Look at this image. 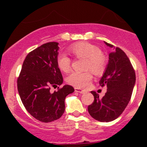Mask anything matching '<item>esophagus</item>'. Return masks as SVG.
<instances>
[{
	"label": "esophagus",
	"mask_w": 147,
	"mask_h": 147,
	"mask_svg": "<svg viewBox=\"0 0 147 147\" xmlns=\"http://www.w3.org/2000/svg\"><path fill=\"white\" fill-rule=\"evenodd\" d=\"M75 92H77L81 93V94H83V93L85 92V91H84V90H81V89L78 88V87H75Z\"/></svg>",
	"instance_id": "34e87169"
}]
</instances>
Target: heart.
<instances>
[{"mask_svg": "<svg viewBox=\"0 0 147 147\" xmlns=\"http://www.w3.org/2000/svg\"><path fill=\"white\" fill-rule=\"evenodd\" d=\"M69 51L76 57H85L86 69H90L95 73L103 70L106 64V57L97 45L87 42H81L69 47ZM57 66L60 71L67 72L70 69L71 60L64 54H60L56 60ZM92 75L90 71L72 72L67 78L69 84L80 88H85L90 84Z\"/></svg>", "mask_w": 147, "mask_h": 147, "instance_id": "1", "label": "heart"}]
</instances>
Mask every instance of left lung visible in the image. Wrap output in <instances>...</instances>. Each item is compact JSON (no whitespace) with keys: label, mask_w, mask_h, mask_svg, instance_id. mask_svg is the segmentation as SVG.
I'll use <instances>...</instances> for the list:
<instances>
[{"label":"left lung","mask_w":147,"mask_h":147,"mask_svg":"<svg viewBox=\"0 0 147 147\" xmlns=\"http://www.w3.org/2000/svg\"><path fill=\"white\" fill-rule=\"evenodd\" d=\"M113 47L109 60L100 80L102 87L107 86V92L102 98L94 91L91 93L94 100L88 107L92 117L102 122H109L119 117L131 99L136 82L135 72L129 59L124 51L105 42Z\"/></svg>","instance_id":"obj_1"}]
</instances>
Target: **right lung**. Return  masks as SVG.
<instances>
[{
    "label": "right lung",
    "instance_id": "obj_1",
    "mask_svg": "<svg viewBox=\"0 0 147 147\" xmlns=\"http://www.w3.org/2000/svg\"><path fill=\"white\" fill-rule=\"evenodd\" d=\"M58 45L47 42L30 52L18 79V90L23 105L34 118L42 122L61 117L65 112V97L75 91L72 86L65 84L57 92H50L51 87L55 88L63 83L56 63Z\"/></svg>",
    "mask_w": 147,
    "mask_h": 147
}]
</instances>
